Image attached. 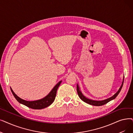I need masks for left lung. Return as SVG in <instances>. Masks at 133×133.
Masks as SVG:
<instances>
[{"instance_id":"obj_1","label":"left lung","mask_w":133,"mask_h":133,"mask_svg":"<svg viewBox=\"0 0 133 133\" xmlns=\"http://www.w3.org/2000/svg\"><path fill=\"white\" fill-rule=\"evenodd\" d=\"M123 82H124V78L123 79V82H122V85H121V87L119 88V89L118 90V91L116 92V94H115L113 96H112L111 97L109 98L108 99H105L104 101H94V100H91V99H88L87 98H86L83 94L82 92H81V91H80L79 90V88L78 85H77V92H78V95L79 97L80 98L82 99L83 101H84V102L86 103L89 104H90V105H94V106H101V105H103L105 104L108 103L109 102L111 101V100L112 99H114L115 98H116L117 95L119 94V93L120 92L121 89H122V86H123Z\"/></svg>"}]
</instances>
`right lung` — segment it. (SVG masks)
<instances>
[{"mask_svg":"<svg viewBox=\"0 0 133 133\" xmlns=\"http://www.w3.org/2000/svg\"><path fill=\"white\" fill-rule=\"evenodd\" d=\"M61 81H60V82L57 83L47 96L41 99L35 101H26L22 99L14 93V92L13 91L12 89L11 88L10 89L15 98L19 103L33 109H42L48 107V106L51 105L54 101L56 95L57 90L58 89L60 85L61 84Z\"/></svg>","mask_w":133,"mask_h":133,"instance_id":"add662e5","label":"right lung"}]
</instances>
